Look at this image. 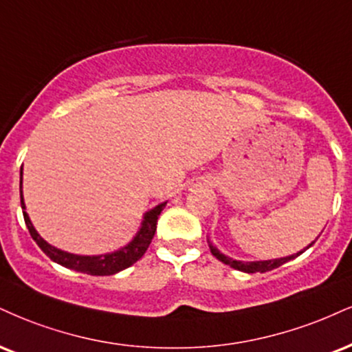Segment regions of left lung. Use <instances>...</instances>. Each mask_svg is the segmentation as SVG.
<instances>
[{"instance_id":"1","label":"left lung","mask_w":352,"mask_h":352,"mask_svg":"<svg viewBox=\"0 0 352 352\" xmlns=\"http://www.w3.org/2000/svg\"><path fill=\"white\" fill-rule=\"evenodd\" d=\"M315 243V241H313ZM311 243V244H313ZM311 244H308L307 248L303 249V251H300L297 254H292V256H287V257H280V259H270V261H252V262H244V261H236L232 259V257H228L224 256V254L219 251L217 245H213V243H210L208 239V245H210V251L213 254L214 257H217L218 261H221L223 264L230 265V267L236 269V270H241V272H245V274H254V272H269V270L272 269H277L280 267L282 264H285V262H289L292 259H295V257H298L300 254H303L307 251L308 248H311Z\"/></svg>"}]
</instances>
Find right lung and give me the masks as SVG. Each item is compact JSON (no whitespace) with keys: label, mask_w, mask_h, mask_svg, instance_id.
<instances>
[{"label":"right lung","mask_w":352,"mask_h":352,"mask_svg":"<svg viewBox=\"0 0 352 352\" xmlns=\"http://www.w3.org/2000/svg\"><path fill=\"white\" fill-rule=\"evenodd\" d=\"M19 192H21V208H23L24 221L29 232H31L32 239L36 241L37 245L49 256L50 259L57 264L63 265V267L77 270V272L90 274V275H113L121 272V270L131 267L134 262H138L144 256V252L149 248L152 238H154L155 230H157V219L159 214L167 205V201L160 203V205L154 206V208L144 213L141 228L135 232L133 241L128 244L122 245L121 249L107 254H98V256H80V254H72L62 249L55 248V245L49 244L39 232L36 231L34 224L26 213V205H24L23 197V168H21V180H19Z\"/></svg>","instance_id":"1"}]
</instances>
